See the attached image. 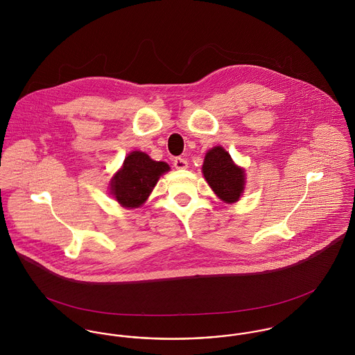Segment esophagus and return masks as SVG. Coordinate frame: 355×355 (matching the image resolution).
I'll return each mask as SVG.
<instances>
[{
  "label": "esophagus",
  "instance_id": "esophagus-1",
  "mask_svg": "<svg viewBox=\"0 0 355 355\" xmlns=\"http://www.w3.org/2000/svg\"><path fill=\"white\" fill-rule=\"evenodd\" d=\"M173 165L176 169H186L189 166V162L186 158H182V157H176L173 159Z\"/></svg>",
  "mask_w": 355,
  "mask_h": 355
}]
</instances>
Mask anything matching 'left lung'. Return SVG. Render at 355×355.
I'll list each match as a JSON object with an SVG mask.
<instances>
[{
    "label": "left lung",
    "instance_id": "obj_1",
    "mask_svg": "<svg viewBox=\"0 0 355 355\" xmlns=\"http://www.w3.org/2000/svg\"><path fill=\"white\" fill-rule=\"evenodd\" d=\"M202 173L210 189L221 201H239L246 183L245 169L232 161L230 153L224 148L216 146L206 153Z\"/></svg>",
    "mask_w": 355,
    "mask_h": 355
}]
</instances>
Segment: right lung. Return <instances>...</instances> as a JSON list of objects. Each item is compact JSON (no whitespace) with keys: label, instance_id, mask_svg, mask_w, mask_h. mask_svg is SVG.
I'll use <instances>...</instances> for the list:
<instances>
[{"label":"right lung","instance_id":"1","mask_svg":"<svg viewBox=\"0 0 355 355\" xmlns=\"http://www.w3.org/2000/svg\"><path fill=\"white\" fill-rule=\"evenodd\" d=\"M169 169L166 162L154 161L146 153L131 152L110 180V194L123 207H139L149 198L159 176Z\"/></svg>","mask_w":355,"mask_h":355}]
</instances>
